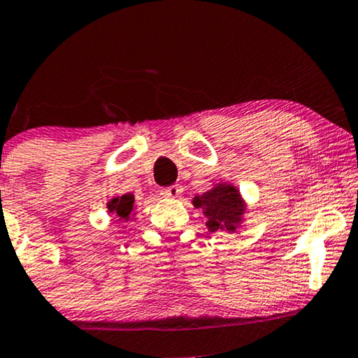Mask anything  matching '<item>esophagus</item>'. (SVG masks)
I'll list each match as a JSON object with an SVG mask.
<instances>
[{
	"label": "esophagus",
	"mask_w": 358,
	"mask_h": 358,
	"mask_svg": "<svg viewBox=\"0 0 358 358\" xmlns=\"http://www.w3.org/2000/svg\"><path fill=\"white\" fill-rule=\"evenodd\" d=\"M183 193V188L180 185H171V187H166L162 190V195L166 196V199H178Z\"/></svg>",
	"instance_id": "obj_1"
}]
</instances>
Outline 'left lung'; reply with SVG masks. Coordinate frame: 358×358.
<instances>
[{"label":"left lung","instance_id":"left-lung-1","mask_svg":"<svg viewBox=\"0 0 358 358\" xmlns=\"http://www.w3.org/2000/svg\"><path fill=\"white\" fill-rule=\"evenodd\" d=\"M192 203L196 208H202L203 215L207 217L205 224L210 232H236L245 213V203L239 190L227 183H217L208 192L196 195Z\"/></svg>","mask_w":358,"mask_h":358}]
</instances>
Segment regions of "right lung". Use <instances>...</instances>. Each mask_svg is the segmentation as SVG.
<instances>
[{"instance_id": "obj_1", "label": "right lung", "mask_w": 358, "mask_h": 358, "mask_svg": "<svg viewBox=\"0 0 358 358\" xmlns=\"http://www.w3.org/2000/svg\"><path fill=\"white\" fill-rule=\"evenodd\" d=\"M108 210L121 220H129L131 213L134 210V195L133 193H126V195L114 196L110 202H108Z\"/></svg>"}]
</instances>
